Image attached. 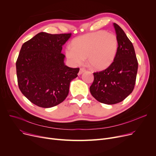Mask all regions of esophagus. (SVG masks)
<instances>
[{
  "instance_id": "1",
  "label": "esophagus",
  "mask_w": 156,
  "mask_h": 156,
  "mask_svg": "<svg viewBox=\"0 0 156 156\" xmlns=\"http://www.w3.org/2000/svg\"><path fill=\"white\" fill-rule=\"evenodd\" d=\"M86 71V69L85 68H81L80 69V71H79V73H78V75H81L83 73V72H85Z\"/></svg>"
}]
</instances>
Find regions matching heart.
<instances>
[{
    "mask_svg": "<svg viewBox=\"0 0 156 156\" xmlns=\"http://www.w3.org/2000/svg\"><path fill=\"white\" fill-rule=\"evenodd\" d=\"M119 46L117 37L104 30L89 33L76 38L72 47L66 49V57L75 65H81L88 57V63L94 69L108 67L115 58Z\"/></svg>",
    "mask_w": 156,
    "mask_h": 156,
    "instance_id": "1",
    "label": "heart"
}]
</instances>
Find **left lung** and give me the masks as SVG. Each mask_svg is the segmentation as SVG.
<instances>
[{
	"label": "left lung",
	"mask_w": 156,
	"mask_h": 156,
	"mask_svg": "<svg viewBox=\"0 0 156 156\" xmlns=\"http://www.w3.org/2000/svg\"><path fill=\"white\" fill-rule=\"evenodd\" d=\"M113 26L119 41L115 58L107 69L93 73L94 80L90 87L91 95L107 105L121 102L132 92L138 69L132 42L118 24L113 23Z\"/></svg>",
	"instance_id": "obj_1"
}]
</instances>
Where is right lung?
I'll list each match as a JSON object with an SVG mask.
<instances>
[{
  "mask_svg": "<svg viewBox=\"0 0 156 156\" xmlns=\"http://www.w3.org/2000/svg\"><path fill=\"white\" fill-rule=\"evenodd\" d=\"M71 34L41 32L24 43L16 61L19 88L34 105L51 108L67 97L80 68L65 65L62 48Z\"/></svg>",
  "mask_w": 156,
  "mask_h": 156,
  "instance_id": "obj_1",
  "label": "right lung"
}]
</instances>
